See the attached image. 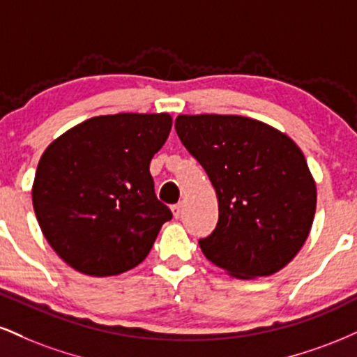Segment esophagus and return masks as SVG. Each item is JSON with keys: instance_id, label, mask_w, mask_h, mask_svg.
<instances>
[{"instance_id": "obj_1", "label": "esophagus", "mask_w": 357, "mask_h": 357, "mask_svg": "<svg viewBox=\"0 0 357 357\" xmlns=\"http://www.w3.org/2000/svg\"><path fill=\"white\" fill-rule=\"evenodd\" d=\"M181 208H183V206L181 204H173V206H171V211H173V216L176 218V220H178V218L179 216H181Z\"/></svg>"}]
</instances>
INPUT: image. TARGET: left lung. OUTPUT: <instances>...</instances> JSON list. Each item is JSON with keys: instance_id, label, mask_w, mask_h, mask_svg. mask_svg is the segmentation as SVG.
Returning <instances> with one entry per match:
<instances>
[{"instance_id": "1", "label": "left lung", "mask_w": 357, "mask_h": 357, "mask_svg": "<svg viewBox=\"0 0 357 357\" xmlns=\"http://www.w3.org/2000/svg\"><path fill=\"white\" fill-rule=\"evenodd\" d=\"M176 132L211 179L220 220L199 239L236 278L278 273L307 239L316 184L301 149L268 124L233 114H179Z\"/></svg>"}]
</instances>
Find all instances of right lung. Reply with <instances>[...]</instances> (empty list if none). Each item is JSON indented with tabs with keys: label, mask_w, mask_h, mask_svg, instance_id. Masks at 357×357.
Segmentation results:
<instances>
[{
	"label": "right lung",
	"mask_w": 357,
	"mask_h": 357,
	"mask_svg": "<svg viewBox=\"0 0 357 357\" xmlns=\"http://www.w3.org/2000/svg\"><path fill=\"white\" fill-rule=\"evenodd\" d=\"M171 124L166 113L96 116L43 153L33 208L51 248L76 271L114 276L149 255L173 218L149 173Z\"/></svg>",
	"instance_id": "right-lung-1"
}]
</instances>
